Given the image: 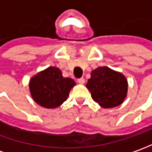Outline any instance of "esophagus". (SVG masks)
I'll return each mask as SVG.
<instances>
[{
	"label": "esophagus",
	"instance_id": "esophagus-1",
	"mask_svg": "<svg viewBox=\"0 0 152 152\" xmlns=\"http://www.w3.org/2000/svg\"><path fill=\"white\" fill-rule=\"evenodd\" d=\"M84 82H85V80L83 78H80L78 79V83H80V84H83V83H84Z\"/></svg>",
	"mask_w": 152,
	"mask_h": 152
}]
</instances>
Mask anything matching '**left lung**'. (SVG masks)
<instances>
[{
  "instance_id": "8db88e82",
  "label": "left lung",
  "mask_w": 152,
  "mask_h": 152,
  "mask_svg": "<svg viewBox=\"0 0 152 152\" xmlns=\"http://www.w3.org/2000/svg\"><path fill=\"white\" fill-rule=\"evenodd\" d=\"M90 75L86 87L95 102L105 109L123 103L128 90V83L123 74L104 66L93 70Z\"/></svg>"
}]
</instances>
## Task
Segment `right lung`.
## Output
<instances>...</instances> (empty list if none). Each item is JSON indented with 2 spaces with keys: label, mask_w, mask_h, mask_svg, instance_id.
<instances>
[{
  "label": "right lung",
  "mask_w": 152,
  "mask_h": 152,
  "mask_svg": "<svg viewBox=\"0 0 152 152\" xmlns=\"http://www.w3.org/2000/svg\"><path fill=\"white\" fill-rule=\"evenodd\" d=\"M75 84L72 78H64L58 68L48 67L31 78L29 89L37 104L47 109H54L67 100Z\"/></svg>",
  "instance_id": "1"
}]
</instances>
